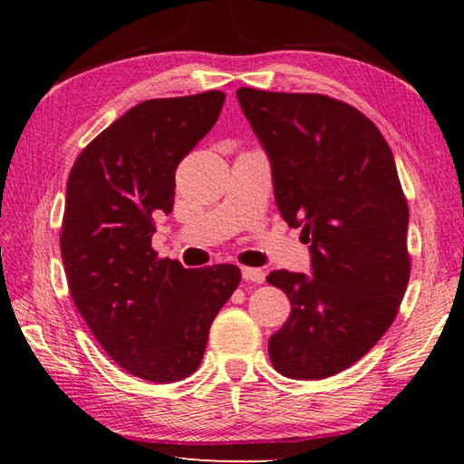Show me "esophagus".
<instances>
[{"mask_svg":"<svg viewBox=\"0 0 464 464\" xmlns=\"http://www.w3.org/2000/svg\"><path fill=\"white\" fill-rule=\"evenodd\" d=\"M243 273V279L245 281H251L255 285H261L265 281V273L261 269H253V267H243L241 269Z\"/></svg>","mask_w":464,"mask_h":464,"instance_id":"obj_1","label":"esophagus"}]
</instances>
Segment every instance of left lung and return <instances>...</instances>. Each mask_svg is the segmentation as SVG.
I'll use <instances>...</instances> for the list:
<instances>
[{
    "label": "left lung",
    "instance_id": "8db88e82",
    "mask_svg": "<svg viewBox=\"0 0 464 464\" xmlns=\"http://www.w3.org/2000/svg\"><path fill=\"white\" fill-rule=\"evenodd\" d=\"M237 100L273 167L283 219L303 227L313 277L271 271L291 314L269 339L283 377H333L364 357L411 277L409 207L389 143L357 107L321 93L239 87Z\"/></svg>",
    "mask_w": 464,
    "mask_h": 464
}]
</instances>
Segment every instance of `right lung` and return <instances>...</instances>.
<instances>
[{"label":"right lung","mask_w":464,"mask_h":464,"mask_svg":"<svg viewBox=\"0 0 464 464\" xmlns=\"http://www.w3.org/2000/svg\"><path fill=\"white\" fill-rule=\"evenodd\" d=\"M223 92L147 100L77 155L59 247L77 311L127 372L173 382L197 371L241 269L157 257L155 215L171 213L175 171L215 125Z\"/></svg>","instance_id":"1"}]
</instances>
